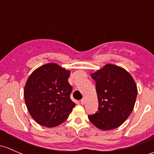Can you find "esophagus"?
Instances as JSON below:
<instances>
[{"label": "esophagus", "instance_id": "34e87169", "mask_svg": "<svg viewBox=\"0 0 154 154\" xmlns=\"http://www.w3.org/2000/svg\"><path fill=\"white\" fill-rule=\"evenodd\" d=\"M85 103V99H82L81 100V104L82 105H84Z\"/></svg>", "mask_w": 154, "mask_h": 154}]
</instances>
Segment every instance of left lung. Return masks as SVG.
I'll return each mask as SVG.
<instances>
[{
    "instance_id": "obj_1",
    "label": "left lung",
    "mask_w": 154,
    "mask_h": 154,
    "mask_svg": "<svg viewBox=\"0 0 154 154\" xmlns=\"http://www.w3.org/2000/svg\"><path fill=\"white\" fill-rule=\"evenodd\" d=\"M96 81L99 108L88 115L90 122L100 130L120 126L130 116L137 96V87L132 76L123 68L106 64L91 74Z\"/></svg>"
}]
</instances>
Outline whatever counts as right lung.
Segmentation results:
<instances>
[{
	"mask_svg": "<svg viewBox=\"0 0 154 154\" xmlns=\"http://www.w3.org/2000/svg\"><path fill=\"white\" fill-rule=\"evenodd\" d=\"M70 72L50 63L35 69L29 77L24 87L25 103L30 115L40 125H59L76 106L70 99Z\"/></svg>",
	"mask_w": 154,
	"mask_h": 154,
	"instance_id": "add662e5",
	"label": "right lung"
}]
</instances>
